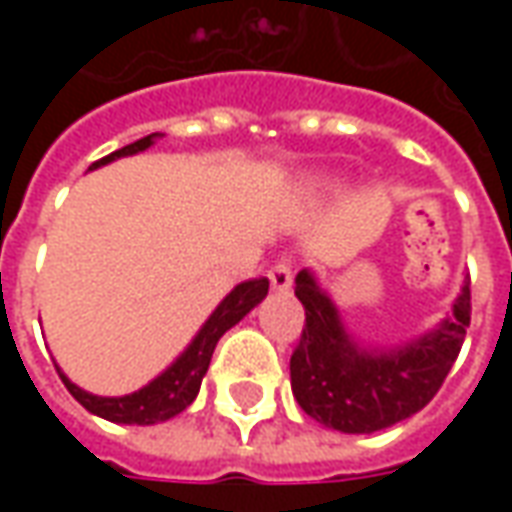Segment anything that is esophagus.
Returning <instances> with one entry per match:
<instances>
[{"mask_svg": "<svg viewBox=\"0 0 512 512\" xmlns=\"http://www.w3.org/2000/svg\"><path fill=\"white\" fill-rule=\"evenodd\" d=\"M268 279L274 290H288L293 285V260L290 257H279L274 266L268 268Z\"/></svg>", "mask_w": 512, "mask_h": 512, "instance_id": "obj_1", "label": "esophagus"}]
</instances>
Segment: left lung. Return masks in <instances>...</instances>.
Here are the masks:
<instances>
[{
    "label": "left lung",
    "instance_id": "obj_1",
    "mask_svg": "<svg viewBox=\"0 0 512 512\" xmlns=\"http://www.w3.org/2000/svg\"><path fill=\"white\" fill-rule=\"evenodd\" d=\"M304 329L290 354V386L304 414L343 433H376L417 414L436 397L461 354L472 321V296L463 288L452 318L419 343L395 354L356 351L337 310L307 271L296 277Z\"/></svg>",
    "mask_w": 512,
    "mask_h": 512
}]
</instances>
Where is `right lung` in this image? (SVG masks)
<instances>
[{
	"instance_id": "add662e5",
	"label": "right lung",
	"mask_w": 512,
	"mask_h": 512,
	"mask_svg": "<svg viewBox=\"0 0 512 512\" xmlns=\"http://www.w3.org/2000/svg\"><path fill=\"white\" fill-rule=\"evenodd\" d=\"M153 136H142V139H136L131 145L120 147L115 153H109L101 161H95L93 167H101L106 161H115L120 156H131V153H139V150H145V147L153 145ZM268 293V279L266 277H257V279H246L241 282L238 288L227 296V299L216 307L208 323L202 326V332L194 337V343L186 348V354L180 356L175 365L169 367L167 373H161L156 381H150L145 389H139L134 395L126 397H98L90 395V392H84L76 384H71L68 378L62 376V384L68 386V392H71L79 403H82L87 411H93L98 417L109 419V422H123V425H153V422H164V419L175 417L180 414L183 408L191 406V400L197 397L202 384V376L208 373V365H211V356L213 348L219 343V337H222L227 329H233L235 323L244 318L246 312L252 310L255 304L266 299Z\"/></svg>"
}]
</instances>
